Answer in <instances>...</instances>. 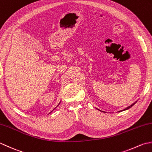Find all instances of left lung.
I'll return each instance as SVG.
<instances>
[{
	"label": "left lung",
	"mask_w": 152,
	"mask_h": 152,
	"mask_svg": "<svg viewBox=\"0 0 152 152\" xmlns=\"http://www.w3.org/2000/svg\"><path fill=\"white\" fill-rule=\"evenodd\" d=\"M137 101H136L135 102H134V103H133V104H132L131 105V106H128L127 107H126L125 108V109H124V110H121V111H118V112H121V111H125V110H128V109H129V108H131L132 106H134V105L136 104V103H137ZM97 110H98V109H97ZM99 111H101V110H98ZM102 111V112H105V111Z\"/></svg>",
	"instance_id": "1"
}]
</instances>
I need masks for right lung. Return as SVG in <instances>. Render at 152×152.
Segmentation results:
<instances>
[{
	"mask_svg": "<svg viewBox=\"0 0 152 152\" xmlns=\"http://www.w3.org/2000/svg\"><path fill=\"white\" fill-rule=\"evenodd\" d=\"M60 102H61V101H60V103H59V104H58V106H56V107H55V108H54V110H52V111H54V110H55V109H56V107H58V106H59V105H60ZM52 111H51V112H52ZM51 112H50V113H51Z\"/></svg>",
	"mask_w": 152,
	"mask_h": 152,
	"instance_id": "1",
	"label": "right lung"
}]
</instances>
